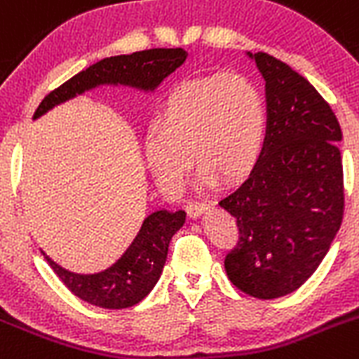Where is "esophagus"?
<instances>
[{
	"mask_svg": "<svg viewBox=\"0 0 359 359\" xmlns=\"http://www.w3.org/2000/svg\"><path fill=\"white\" fill-rule=\"evenodd\" d=\"M206 210H208V205L206 203H197V201H192L187 205V213H189L192 219H197V217L201 215V213H205Z\"/></svg>",
	"mask_w": 359,
	"mask_h": 359,
	"instance_id": "34e87169",
	"label": "esophagus"
}]
</instances>
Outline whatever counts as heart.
<instances>
[{
    "label": "heart",
    "mask_w": 359,
    "mask_h": 359,
    "mask_svg": "<svg viewBox=\"0 0 359 359\" xmlns=\"http://www.w3.org/2000/svg\"><path fill=\"white\" fill-rule=\"evenodd\" d=\"M267 133V107L255 81L213 72L172 88L158 124L146 133V158L163 192H182L192 160L199 180L235 182L258 163Z\"/></svg>",
    "instance_id": "obj_1"
}]
</instances>
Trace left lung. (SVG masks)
Returning a JSON list of instances; mask_svg holds the SVG:
<instances>
[{
	"mask_svg": "<svg viewBox=\"0 0 359 359\" xmlns=\"http://www.w3.org/2000/svg\"><path fill=\"white\" fill-rule=\"evenodd\" d=\"M248 55L265 80L267 133L248 180L219 201L240 233L224 269L238 290L276 299L317 271L340 229L341 130L306 78L267 53Z\"/></svg>",
	"mask_w": 359,
	"mask_h": 359,
	"instance_id": "obj_1",
	"label": "left lung"
}]
</instances>
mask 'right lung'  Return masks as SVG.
Wrapping results in <instances>:
<instances>
[{"label":"right lung","instance_id":"1","mask_svg":"<svg viewBox=\"0 0 359 359\" xmlns=\"http://www.w3.org/2000/svg\"><path fill=\"white\" fill-rule=\"evenodd\" d=\"M185 60L187 51L182 48L146 49L103 58L49 92L35 110L34 119L100 85H128L144 92L154 90ZM185 219L183 210H158L147 215L124 255L107 271L96 274H76L60 267L44 251L42 255L60 281L81 301L107 310H123L139 304L153 290L165 265L170 238L185 224Z\"/></svg>","mask_w":359,"mask_h":359}]
</instances>
